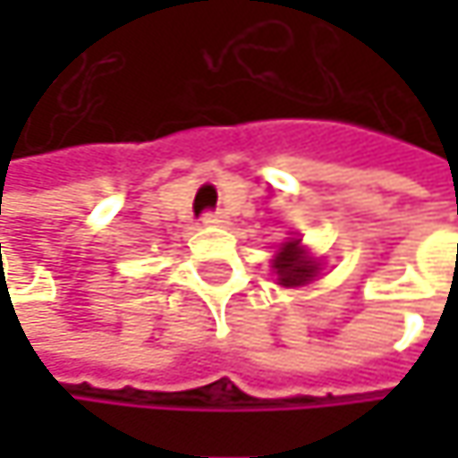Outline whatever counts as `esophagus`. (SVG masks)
Listing matches in <instances>:
<instances>
[{"label": "esophagus", "mask_w": 458, "mask_h": 458, "mask_svg": "<svg viewBox=\"0 0 458 458\" xmlns=\"http://www.w3.org/2000/svg\"><path fill=\"white\" fill-rule=\"evenodd\" d=\"M228 220H225V215L223 212H207L204 217H201V225H225Z\"/></svg>", "instance_id": "esophagus-1"}]
</instances>
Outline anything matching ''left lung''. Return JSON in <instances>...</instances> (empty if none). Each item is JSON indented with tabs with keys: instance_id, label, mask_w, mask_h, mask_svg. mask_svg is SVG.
Segmentation results:
<instances>
[{
	"instance_id": "1",
	"label": "left lung",
	"mask_w": 458,
	"mask_h": 458,
	"mask_svg": "<svg viewBox=\"0 0 458 458\" xmlns=\"http://www.w3.org/2000/svg\"><path fill=\"white\" fill-rule=\"evenodd\" d=\"M273 267L278 273V284L286 289H294V286H305V284L316 281L320 262H316V257H310L302 249L300 238H292V241L281 243V249L273 259Z\"/></svg>"
}]
</instances>
